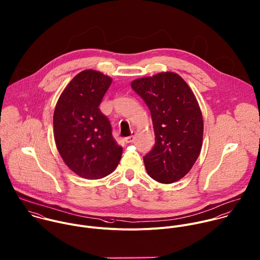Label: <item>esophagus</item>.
Returning <instances> with one entry per match:
<instances>
[{"label":"esophagus","mask_w":260,"mask_h":260,"mask_svg":"<svg viewBox=\"0 0 260 260\" xmlns=\"http://www.w3.org/2000/svg\"><path fill=\"white\" fill-rule=\"evenodd\" d=\"M134 139H135V135H134V133H133L132 136H129V137H127V138H124V142L128 144V143L134 142Z\"/></svg>","instance_id":"obj_1"}]
</instances>
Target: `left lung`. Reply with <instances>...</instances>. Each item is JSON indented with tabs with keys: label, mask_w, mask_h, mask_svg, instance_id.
<instances>
[{
	"label": "left lung",
	"mask_w": 260,
	"mask_h": 260,
	"mask_svg": "<svg viewBox=\"0 0 260 260\" xmlns=\"http://www.w3.org/2000/svg\"><path fill=\"white\" fill-rule=\"evenodd\" d=\"M148 105L155 146L144 157L147 173L170 184L192 168L203 146L204 120L199 102L187 83L176 73L163 72L132 82Z\"/></svg>",
	"instance_id": "1"
}]
</instances>
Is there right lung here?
I'll use <instances>...</instances> for the list:
<instances>
[{"mask_svg": "<svg viewBox=\"0 0 260 260\" xmlns=\"http://www.w3.org/2000/svg\"><path fill=\"white\" fill-rule=\"evenodd\" d=\"M112 79L98 71L76 75L60 94L53 112V136L66 165L86 179L112 173L121 154L108 118L100 111L101 100Z\"/></svg>", "mask_w": 260, "mask_h": 260, "instance_id": "obj_1", "label": "right lung"}]
</instances>
